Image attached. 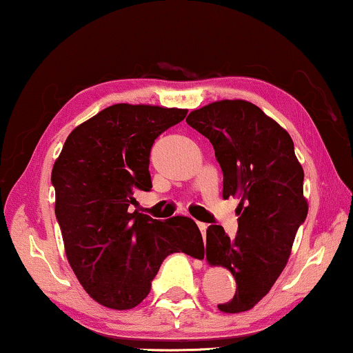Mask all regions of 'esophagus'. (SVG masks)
Listing matches in <instances>:
<instances>
[{"instance_id": "obj_1", "label": "esophagus", "mask_w": 353, "mask_h": 353, "mask_svg": "<svg viewBox=\"0 0 353 353\" xmlns=\"http://www.w3.org/2000/svg\"><path fill=\"white\" fill-rule=\"evenodd\" d=\"M197 226H199L201 233H202V236H204L205 231H207V223H202V221H197Z\"/></svg>"}]
</instances>
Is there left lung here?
<instances>
[{"instance_id": "8db88e82", "label": "left lung", "mask_w": 353, "mask_h": 353, "mask_svg": "<svg viewBox=\"0 0 353 353\" xmlns=\"http://www.w3.org/2000/svg\"><path fill=\"white\" fill-rule=\"evenodd\" d=\"M186 122L215 149L223 199H241L234 239L223 226L207 228V262L230 270L236 279L234 297L219 308L250 310L286 267L299 226L307 219L303 168L286 130L249 101H215L192 110Z\"/></svg>"}]
</instances>
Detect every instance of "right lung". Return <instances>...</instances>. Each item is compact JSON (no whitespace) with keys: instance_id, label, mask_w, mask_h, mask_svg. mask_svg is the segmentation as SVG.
Wrapping results in <instances>:
<instances>
[{"instance_id":"1","label":"right lung","mask_w":353,"mask_h":353,"mask_svg":"<svg viewBox=\"0 0 353 353\" xmlns=\"http://www.w3.org/2000/svg\"><path fill=\"white\" fill-rule=\"evenodd\" d=\"M188 109L114 104L80 123L56 159V191L65 255L91 299L114 310L141 303L167 255L204 252L190 216L165 221L132 212L134 192L151 191L149 154L159 134Z\"/></svg>"}]
</instances>
